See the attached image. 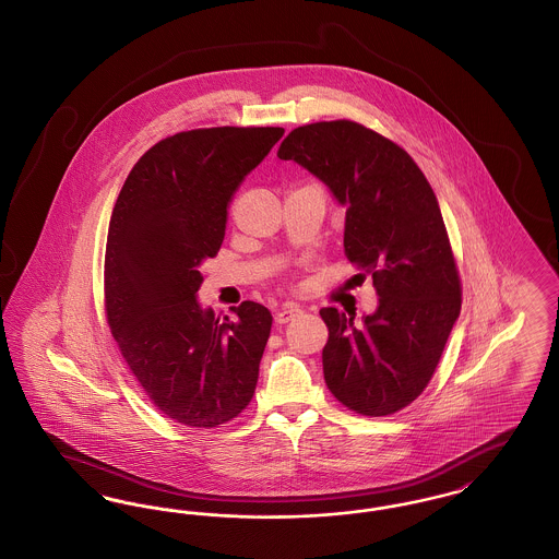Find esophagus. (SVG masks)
I'll return each mask as SVG.
<instances>
[{
  "label": "esophagus",
  "mask_w": 559,
  "mask_h": 559,
  "mask_svg": "<svg viewBox=\"0 0 559 559\" xmlns=\"http://www.w3.org/2000/svg\"><path fill=\"white\" fill-rule=\"evenodd\" d=\"M299 314H301V308H299L297 304H283V306L278 308L274 320H276V324H285V322H289V320L299 317Z\"/></svg>",
  "instance_id": "esophagus-1"
}]
</instances>
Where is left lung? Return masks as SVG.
<instances>
[{"label": "left lung", "instance_id": "obj_1", "mask_svg": "<svg viewBox=\"0 0 559 559\" xmlns=\"http://www.w3.org/2000/svg\"><path fill=\"white\" fill-rule=\"evenodd\" d=\"M276 155L317 176L346 210L347 260L379 295L362 324L320 310L326 388L360 415H392L426 390L461 312L438 199L404 148L346 119L295 128Z\"/></svg>", "mask_w": 559, "mask_h": 559}]
</instances>
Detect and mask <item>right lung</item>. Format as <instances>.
Masks as SVG:
<instances>
[{
	"mask_svg": "<svg viewBox=\"0 0 559 559\" xmlns=\"http://www.w3.org/2000/svg\"><path fill=\"white\" fill-rule=\"evenodd\" d=\"M283 128L169 135L133 165L112 207L105 255L110 333L169 419L217 427L251 402L272 314L242 301L235 320L199 304L201 264L224 240L228 207Z\"/></svg>",
	"mask_w": 559,
	"mask_h": 559,
	"instance_id": "right-lung-1",
	"label": "right lung"
}]
</instances>
